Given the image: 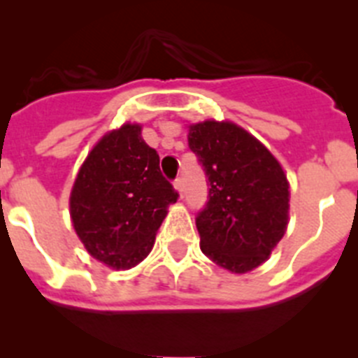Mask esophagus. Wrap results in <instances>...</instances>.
<instances>
[{
  "instance_id": "obj_1",
  "label": "esophagus",
  "mask_w": 358,
  "mask_h": 358,
  "mask_svg": "<svg viewBox=\"0 0 358 358\" xmlns=\"http://www.w3.org/2000/svg\"><path fill=\"white\" fill-rule=\"evenodd\" d=\"M173 186H176V189L179 192V195H185V181H182L181 177H177L176 181H173Z\"/></svg>"
}]
</instances>
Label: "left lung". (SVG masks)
Here are the masks:
<instances>
[{
	"label": "left lung",
	"mask_w": 358,
	"mask_h": 358,
	"mask_svg": "<svg viewBox=\"0 0 358 358\" xmlns=\"http://www.w3.org/2000/svg\"><path fill=\"white\" fill-rule=\"evenodd\" d=\"M188 147L208 177V202L195 217L202 252L231 273L264 264L289 220V182L260 141L229 122L189 127Z\"/></svg>",
	"instance_id": "obj_1"
}]
</instances>
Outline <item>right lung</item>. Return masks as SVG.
<instances>
[{"mask_svg": "<svg viewBox=\"0 0 358 358\" xmlns=\"http://www.w3.org/2000/svg\"><path fill=\"white\" fill-rule=\"evenodd\" d=\"M179 199L140 125L109 132L75 179L69 210L87 252L113 268H131L150 252L169 204Z\"/></svg>", "mask_w": 358, "mask_h": 358, "instance_id": "1", "label": "right lung"}]
</instances>
